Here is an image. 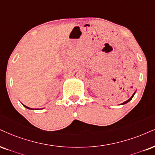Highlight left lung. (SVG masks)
Listing matches in <instances>:
<instances>
[{
    "label": "left lung",
    "mask_w": 155,
    "mask_h": 155,
    "mask_svg": "<svg viewBox=\"0 0 155 155\" xmlns=\"http://www.w3.org/2000/svg\"><path fill=\"white\" fill-rule=\"evenodd\" d=\"M135 93H136V92H135ZM135 93H134V94L132 95V96H131V98L129 99V100H127V101H125V102H124V103H123V104H121V105H123V104H127V103H128V102H129V101H130L131 100V99H132V98H133V97H134V94H135Z\"/></svg>",
    "instance_id": "left-lung-1"
}]
</instances>
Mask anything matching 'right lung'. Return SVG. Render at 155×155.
Returning a JSON list of instances; mask_svg holds the SVG:
<instances>
[{
    "label": "right lung",
    "instance_id": "1",
    "mask_svg": "<svg viewBox=\"0 0 155 155\" xmlns=\"http://www.w3.org/2000/svg\"><path fill=\"white\" fill-rule=\"evenodd\" d=\"M25 107H26V108H28V109H32V108H28V107H27V106H24Z\"/></svg>",
    "mask_w": 155,
    "mask_h": 155
}]
</instances>
